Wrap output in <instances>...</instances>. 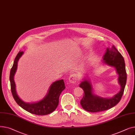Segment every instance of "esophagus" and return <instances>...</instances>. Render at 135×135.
Here are the masks:
<instances>
[{
	"mask_svg": "<svg viewBox=\"0 0 135 135\" xmlns=\"http://www.w3.org/2000/svg\"><path fill=\"white\" fill-rule=\"evenodd\" d=\"M77 80V76L75 74L71 75L68 79V81L70 83H74L76 82Z\"/></svg>",
	"mask_w": 135,
	"mask_h": 135,
	"instance_id": "obj_1",
	"label": "esophagus"
}]
</instances>
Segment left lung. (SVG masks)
<instances>
[{
  "label": "left lung",
  "instance_id": "obj_1",
  "mask_svg": "<svg viewBox=\"0 0 135 135\" xmlns=\"http://www.w3.org/2000/svg\"><path fill=\"white\" fill-rule=\"evenodd\" d=\"M104 64L114 67L118 75V82L120 89L111 98H105L99 97L93 91V86L89 78L84 77L80 87L84 90V94L81 100V105L85 110L90 112H98L109 109L115 106L120 101L124 93L126 83L125 64L124 58L114 45L110 48L107 47L103 56Z\"/></svg>",
  "mask_w": 135,
  "mask_h": 135
}]
</instances>
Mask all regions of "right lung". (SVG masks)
<instances>
[{
	"instance_id": "right-lung-1",
	"label": "right lung",
	"mask_w": 135,
	"mask_h": 135,
	"mask_svg": "<svg viewBox=\"0 0 135 135\" xmlns=\"http://www.w3.org/2000/svg\"><path fill=\"white\" fill-rule=\"evenodd\" d=\"M24 52L20 51L16 57L13 66L10 71V81L12 96L17 104L28 112L36 115H44L50 114L57 108L59 104V98L61 93L65 88L64 80H60L53 82L50 85L48 92L45 97L38 101L26 102L18 95L16 89L14 76L17 69V64L20 58Z\"/></svg>"
}]
</instances>
